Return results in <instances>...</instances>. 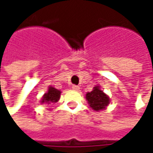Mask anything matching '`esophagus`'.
I'll use <instances>...</instances> for the list:
<instances>
[{
  "instance_id": "34e87169",
  "label": "esophagus",
  "mask_w": 153,
  "mask_h": 153,
  "mask_svg": "<svg viewBox=\"0 0 153 153\" xmlns=\"http://www.w3.org/2000/svg\"><path fill=\"white\" fill-rule=\"evenodd\" d=\"M72 88H73L74 90H79V86H76V85H74V86L72 87Z\"/></svg>"
}]
</instances>
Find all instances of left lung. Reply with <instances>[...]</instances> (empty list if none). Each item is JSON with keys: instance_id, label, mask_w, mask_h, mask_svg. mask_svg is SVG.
<instances>
[{"instance_id": "8db88e82", "label": "left lung", "mask_w": 153, "mask_h": 153, "mask_svg": "<svg viewBox=\"0 0 153 153\" xmlns=\"http://www.w3.org/2000/svg\"><path fill=\"white\" fill-rule=\"evenodd\" d=\"M86 100L94 111H99L106 109L110 104V97L101 89L100 86H95L91 92L86 94Z\"/></svg>"}]
</instances>
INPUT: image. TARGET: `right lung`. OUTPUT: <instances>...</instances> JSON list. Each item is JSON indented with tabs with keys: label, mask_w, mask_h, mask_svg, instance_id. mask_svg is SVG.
Returning a JSON list of instances; mask_svg holds the SVG:
<instances>
[{
	"label": "right lung",
	"mask_w": 153,
	"mask_h": 153,
	"mask_svg": "<svg viewBox=\"0 0 153 153\" xmlns=\"http://www.w3.org/2000/svg\"><path fill=\"white\" fill-rule=\"evenodd\" d=\"M60 96H61V91L59 89H56V88L49 86L48 88V91L42 96L41 104L50 105V104L56 103L60 99Z\"/></svg>",
	"instance_id": "right-lung-1"
}]
</instances>
